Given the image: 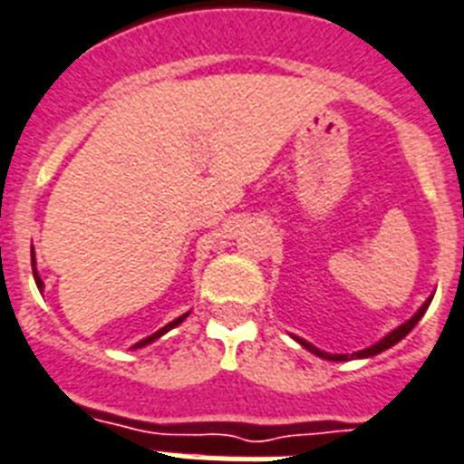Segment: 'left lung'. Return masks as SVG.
I'll use <instances>...</instances> for the list:
<instances>
[{
    "mask_svg": "<svg viewBox=\"0 0 464 464\" xmlns=\"http://www.w3.org/2000/svg\"><path fill=\"white\" fill-rule=\"evenodd\" d=\"M430 302H431V297L427 299V302H424L422 306H420L418 314H415V316H412L411 321H406V323H403V325H399V328L392 330V333H389L387 337H382V340L377 342V344L368 346V349H363V352H353L352 356H346V353H328V352H321V349H316V346L309 344V342H306V340H299V337H295V340H297L299 344L304 346V349H309L311 353H316V356L325 358V361H349V358H371V356H377V353H382L384 349H389V346H394L396 342L403 340V337H406V334L411 333V330L415 328V325H418L420 318L424 316V311H427V306H430Z\"/></svg>",
    "mask_w": 464,
    "mask_h": 464,
    "instance_id": "8db88e82",
    "label": "left lung"
}]
</instances>
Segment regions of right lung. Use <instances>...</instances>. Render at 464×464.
Masks as SVG:
<instances>
[{
    "label": "right lung",
    "mask_w": 464,
    "mask_h": 464,
    "mask_svg": "<svg viewBox=\"0 0 464 464\" xmlns=\"http://www.w3.org/2000/svg\"><path fill=\"white\" fill-rule=\"evenodd\" d=\"M33 276H34V283H37V287H40V290H42V287H44V283H42L40 274H37V268H34V247H33ZM186 318H188V314H184V316H179V318H177V321H172V323H167L165 328H160V330H158V333H153V334H150V337H146V340H141V342H136V344H134V346H131V349H141V346L150 344V342H155V340H158V337H162V334H165V333H169V330H172V328H177L179 323H184V321H186Z\"/></svg>",
    "instance_id": "obj_1"
}]
</instances>
